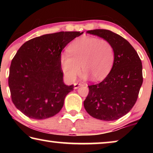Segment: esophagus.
<instances>
[{
    "label": "esophagus",
    "instance_id": "esophagus-1",
    "mask_svg": "<svg viewBox=\"0 0 153 153\" xmlns=\"http://www.w3.org/2000/svg\"><path fill=\"white\" fill-rule=\"evenodd\" d=\"M81 86H83V84H82V83H75V84H74V88L77 89Z\"/></svg>",
    "mask_w": 153,
    "mask_h": 153
}]
</instances>
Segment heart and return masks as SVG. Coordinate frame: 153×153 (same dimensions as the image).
<instances>
[{
    "mask_svg": "<svg viewBox=\"0 0 153 153\" xmlns=\"http://www.w3.org/2000/svg\"><path fill=\"white\" fill-rule=\"evenodd\" d=\"M69 53L61 55L60 61L65 76L74 81L81 71L84 78L90 76L94 80L104 79L109 73L115 59L113 47L105 39L84 36L74 41L68 48Z\"/></svg>",
    "mask_w": 153,
    "mask_h": 153,
    "instance_id": "heart-1",
    "label": "heart"
}]
</instances>
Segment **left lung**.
Returning <instances> with one entry per match:
<instances>
[{
  "label": "left lung",
  "instance_id": "left-lung-1",
  "mask_svg": "<svg viewBox=\"0 0 153 153\" xmlns=\"http://www.w3.org/2000/svg\"><path fill=\"white\" fill-rule=\"evenodd\" d=\"M86 33L110 42L115 59L107 76L101 82L88 86L84 108L90 115L98 120H118L132 108L138 98L143 82L141 60L128 41L117 33L102 29L88 30Z\"/></svg>",
  "mask_w": 153,
  "mask_h": 153
}]
</instances>
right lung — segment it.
Returning a JSON list of instances; mask_svg holds the SVG:
<instances>
[{
	"label": "right lung",
	"instance_id": "add662e5",
	"mask_svg": "<svg viewBox=\"0 0 153 153\" xmlns=\"http://www.w3.org/2000/svg\"><path fill=\"white\" fill-rule=\"evenodd\" d=\"M84 32H60L25 42L12 59L9 86L15 107L27 117L45 120L57 114L74 85L63 83L60 57L67 44Z\"/></svg>",
	"mask_w": 153,
	"mask_h": 153
}]
</instances>
